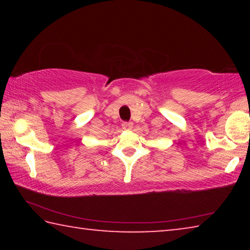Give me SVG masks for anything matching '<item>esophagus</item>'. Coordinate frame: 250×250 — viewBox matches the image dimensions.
Listing matches in <instances>:
<instances>
[{
  "label": "esophagus",
  "instance_id": "esophagus-1",
  "mask_svg": "<svg viewBox=\"0 0 250 250\" xmlns=\"http://www.w3.org/2000/svg\"><path fill=\"white\" fill-rule=\"evenodd\" d=\"M132 125H133V124H132V122H130V121H125V122H124V124H122V126H124V129H125V130L131 129V128H132Z\"/></svg>",
  "mask_w": 250,
  "mask_h": 250
}]
</instances>
